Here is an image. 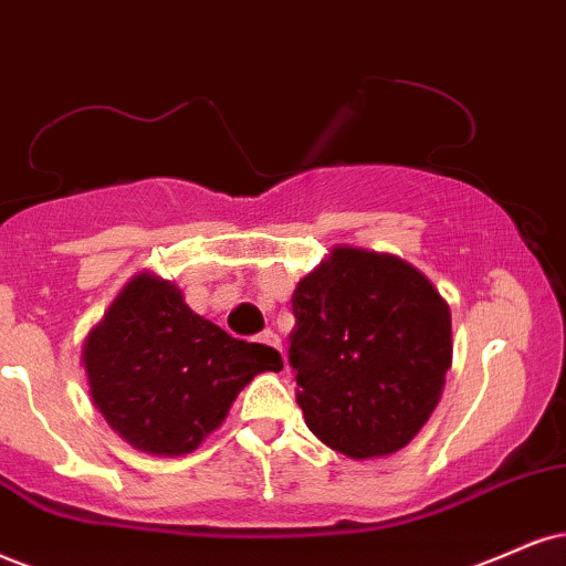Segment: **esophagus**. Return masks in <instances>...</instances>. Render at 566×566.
<instances>
[{"instance_id":"esophagus-1","label":"esophagus","mask_w":566,"mask_h":566,"mask_svg":"<svg viewBox=\"0 0 566 566\" xmlns=\"http://www.w3.org/2000/svg\"><path fill=\"white\" fill-rule=\"evenodd\" d=\"M260 344H264V346H272V348H277V352L283 354L281 338H277V333H275V331H264V333H260Z\"/></svg>"}]
</instances>
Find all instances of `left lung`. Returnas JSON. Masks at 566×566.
Instances as JSON below:
<instances>
[{"label": "left lung", "mask_w": 566, "mask_h": 566, "mask_svg": "<svg viewBox=\"0 0 566 566\" xmlns=\"http://www.w3.org/2000/svg\"><path fill=\"white\" fill-rule=\"evenodd\" d=\"M289 361L310 428L352 459L386 457L420 432L451 367V310L394 254L336 247L302 277Z\"/></svg>", "instance_id": "left-lung-1"}]
</instances>
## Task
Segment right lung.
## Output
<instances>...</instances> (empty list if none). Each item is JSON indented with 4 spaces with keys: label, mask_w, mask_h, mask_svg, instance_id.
I'll return each instance as SVG.
<instances>
[{
    "label": "right lung",
    "mask_w": 566,
    "mask_h": 566,
    "mask_svg": "<svg viewBox=\"0 0 566 566\" xmlns=\"http://www.w3.org/2000/svg\"><path fill=\"white\" fill-rule=\"evenodd\" d=\"M91 401L123 441L155 457L193 451L243 386L283 369L275 348L228 336L176 283L138 272L83 344Z\"/></svg>",
    "instance_id": "add662e5"
}]
</instances>
